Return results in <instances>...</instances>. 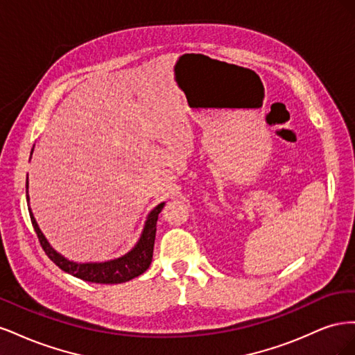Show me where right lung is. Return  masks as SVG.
<instances>
[{
  "instance_id": "right-lung-1",
  "label": "right lung",
  "mask_w": 355,
  "mask_h": 355,
  "mask_svg": "<svg viewBox=\"0 0 355 355\" xmlns=\"http://www.w3.org/2000/svg\"><path fill=\"white\" fill-rule=\"evenodd\" d=\"M26 201L29 202L28 176H26ZM164 204L166 202H159L158 206L154 207L151 213L148 214L144 231L141 234V239H139V241L136 243L133 249L121 257H116V259L106 261V262L78 263V262L67 259V257H63L50 245V243L44 237V234L41 232L34 214L31 211V207H29V216H31L32 227H34L38 235L41 247L62 271H65L77 278H81L84 282L101 283V284H118V283H125L128 280H132V278L144 274L149 268V265H151L155 232H157V220H158L159 211L164 207Z\"/></svg>"
}]
</instances>
